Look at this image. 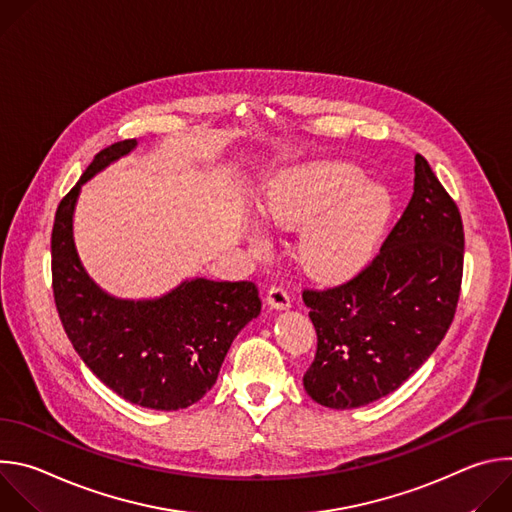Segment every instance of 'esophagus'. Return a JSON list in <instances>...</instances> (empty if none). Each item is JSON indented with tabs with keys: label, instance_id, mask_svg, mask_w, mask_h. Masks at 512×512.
Here are the masks:
<instances>
[{
	"label": "esophagus",
	"instance_id": "34e87169",
	"mask_svg": "<svg viewBox=\"0 0 512 512\" xmlns=\"http://www.w3.org/2000/svg\"><path fill=\"white\" fill-rule=\"evenodd\" d=\"M267 304H269L273 310H287V308L291 306L287 289H283V287H271V289L267 291Z\"/></svg>",
	"mask_w": 512,
	"mask_h": 512
}]
</instances>
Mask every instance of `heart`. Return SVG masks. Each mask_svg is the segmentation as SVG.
Here are the masks:
<instances>
[{
  "instance_id": "b5f03b06",
  "label": "heart",
  "mask_w": 512,
  "mask_h": 512,
  "mask_svg": "<svg viewBox=\"0 0 512 512\" xmlns=\"http://www.w3.org/2000/svg\"><path fill=\"white\" fill-rule=\"evenodd\" d=\"M261 212L285 231H298L302 267L326 281L356 275L371 261L389 225V192L367 182L348 162H312L283 170L267 188ZM255 245H263L257 225L249 227Z\"/></svg>"
}]
</instances>
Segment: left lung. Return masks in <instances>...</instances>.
I'll use <instances>...</instances> for the list:
<instances>
[{
    "instance_id": "left-lung-1",
    "label": "left lung",
    "mask_w": 512,
    "mask_h": 512,
    "mask_svg": "<svg viewBox=\"0 0 512 512\" xmlns=\"http://www.w3.org/2000/svg\"><path fill=\"white\" fill-rule=\"evenodd\" d=\"M462 265L460 210L417 154L413 196L381 253L342 285L304 291L318 334L306 393L324 407L354 409L399 389L444 340Z\"/></svg>"
}]
</instances>
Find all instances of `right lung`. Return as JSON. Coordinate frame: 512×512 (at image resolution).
<instances>
[{"label":"right lung","mask_w":512,"mask_h":512,"mask_svg":"<svg viewBox=\"0 0 512 512\" xmlns=\"http://www.w3.org/2000/svg\"><path fill=\"white\" fill-rule=\"evenodd\" d=\"M135 148V139L109 145L60 200L50 245L54 302L72 348L103 385L133 405L176 411L214 387L233 340L261 314V298L253 281L192 277L160 298L125 300L89 275L72 231L81 188Z\"/></svg>","instance_id":"1"}]
</instances>
